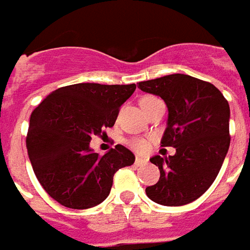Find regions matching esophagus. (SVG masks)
Wrapping results in <instances>:
<instances>
[{
	"label": "esophagus",
	"instance_id": "34e87169",
	"mask_svg": "<svg viewBox=\"0 0 250 250\" xmlns=\"http://www.w3.org/2000/svg\"><path fill=\"white\" fill-rule=\"evenodd\" d=\"M145 163H146V159L137 156L136 157V162H134V164H136V166H143V164H145Z\"/></svg>",
	"mask_w": 250,
	"mask_h": 250
}]
</instances>
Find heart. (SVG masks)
<instances>
[{
  "instance_id": "b5f03b06",
  "label": "heart",
  "mask_w": 250,
  "mask_h": 250,
  "mask_svg": "<svg viewBox=\"0 0 250 250\" xmlns=\"http://www.w3.org/2000/svg\"><path fill=\"white\" fill-rule=\"evenodd\" d=\"M146 98H152V97H146ZM146 98H144V100H146ZM130 146H132L136 152L144 153V152H146L148 148H149V144H148V141L144 139H136L130 143Z\"/></svg>"
}]
</instances>
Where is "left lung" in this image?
<instances>
[{"instance_id":"1","label":"left lung","mask_w":250,"mask_h":250,"mask_svg":"<svg viewBox=\"0 0 250 250\" xmlns=\"http://www.w3.org/2000/svg\"><path fill=\"white\" fill-rule=\"evenodd\" d=\"M139 88L166 102L162 145L176 148L173 156L150 157L160 179L145 192L163 206L191 203L213 185L229 150V104L214 84L185 74L140 82Z\"/></svg>"}]
</instances>
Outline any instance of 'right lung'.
I'll return each instance as SVG.
<instances>
[{"instance_id":"right-lung-1","label":"right lung","mask_w":250,"mask_h":250,"mask_svg":"<svg viewBox=\"0 0 250 250\" xmlns=\"http://www.w3.org/2000/svg\"><path fill=\"white\" fill-rule=\"evenodd\" d=\"M136 84L77 83L55 90L32 111L26 149L33 172L51 198L70 208H90L109 196L114 173L134 155L116 145L104 156L93 136L111 128Z\"/></svg>"}]
</instances>
